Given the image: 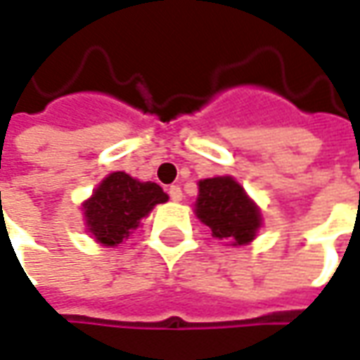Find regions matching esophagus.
<instances>
[{"label":"esophagus","instance_id":"obj_1","mask_svg":"<svg viewBox=\"0 0 360 360\" xmlns=\"http://www.w3.org/2000/svg\"><path fill=\"white\" fill-rule=\"evenodd\" d=\"M167 193H169L171 200H175V202H179V200L183 199V191H181L179 185H171L169 189H167Z\"/></svg>","mask_w":360,"mask_h":360}]
</instances>
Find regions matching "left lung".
<instances>
[{
  "label": "left lung",
  "mask_w": 360,
  "mask_h": 360,
  "mask_svg": "<svg viewBox=\"0 0 360 360\" xmlns=\"http://www.w3.org/2000/svg\"><path fill=\"white\" fill-rule=\"evenodd\" d=\"M195 214L214 238L231 246L250 244L262 226L260 207L231 175L199 181Z\"/></svg>",
  "instance_id": "left-lung-1"
}]
</instances>
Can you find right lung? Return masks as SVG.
Instances as JSON below:
<instances>
[{"label": "right lung", "instance_id": "1", "mask_svg": "<svg viewBox=\"0 0 360 360\" xmlns=\"http://www.w3.org/2000/svg\"><path fill=\"white\" fill-rule=\"evenodd\" d=\"M167 193L158 183L134 179L126 171H114L82 202L84 226L102 246H118L155 205L167 202Z\"/></svg>", "mask_w": 360, "mask_h": 360}]
</instances>
